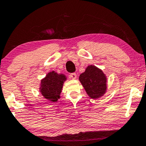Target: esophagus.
I'll return each instance as SVG.
<instances>
[{"instance_id": "obj_1", "label": "esophagus", "mask_w": 146, "mask_h": 146, "mask_svg": "<svg viewBox=\"0 0 146 146\" xmlns=\"http://www.w3.org/2000/svg\"><path fill=\"white\" fill-rule=\"evenodd\" d=\"M70 78H71L72 79H73V80L76 79V78H77L76 73H71V74H70Z\"/></svg>"}]
</instances>
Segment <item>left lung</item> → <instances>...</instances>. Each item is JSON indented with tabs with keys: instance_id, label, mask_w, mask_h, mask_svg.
I'll use <instances>...</instances> for the list:
<instances>
[{
	"instance_id": "obj_1",
	"label": "left lung",
	"mask_w": 146,
	"mask_h": 146,
	"mask_svg": "<svg viewBox=\"0 0 146 146\" xmlns=\"http://www.w3.org/2000/svg\"><path fill=\"white\" fill-rule=\"evenodd\" d=\"M79 80L90 98H99L106 93V77L101 69L93 65L88 66L80 75Z\"/></svg>"
}]
</instances>
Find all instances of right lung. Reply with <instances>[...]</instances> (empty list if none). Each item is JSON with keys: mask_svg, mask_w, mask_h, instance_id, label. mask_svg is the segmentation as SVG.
<instances>
[{"mask_svg": "<svg viewBox=\"0 0 146 146\" xmlns=\"http://www.w3.org/2000/svg\"><path fill=\"white\" fill-rule=\"evenodd\" d=\"M66 80L63 74H58L55 71L48 73L41 80L40 91L44 98L49 101L56 102L60 99L64 82Z\"/></svg>", "mask_w": 146, "mask_h": 146, "instance_id": "add662e5", "label": "right lung"}]
</instances>
